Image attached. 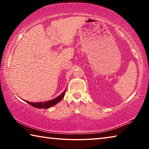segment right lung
<instances>
[{
    "mask_svg": "<svg viewBox=\"0 0 149 149\" xmlns=\"http://www.w3.org/2000/svg\"><path fill=\"white\" fill-rule=\"evenodd\" d=\"M65 90L64 92H63L61 95H60L59 96H58L57 97L55 98V99H53L50 100H48V101H46L45 102H29V101H26L25 100L27 103H28L32 107H33L35 108H49L50 107H53L55 104H56L57 103H58L60 101H61V100L63 99V97H64L65 95Z\"/></svg>",
    "mask_w": 149,
    "mask_h": 149,
    "instance_id": "obj_1",
    "label": "right lung"
}]
</instances>
